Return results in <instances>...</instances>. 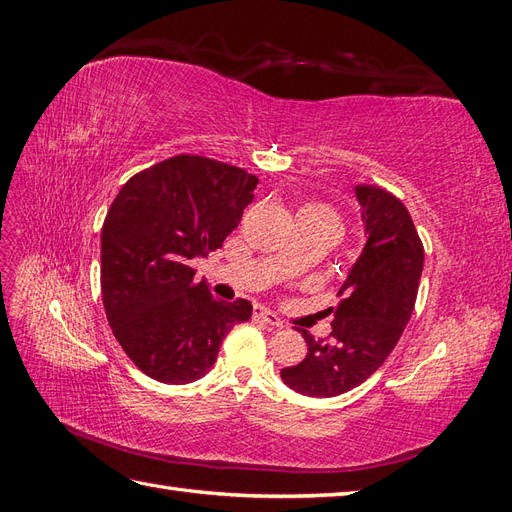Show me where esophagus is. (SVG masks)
Segmentation results:
<instances>
[{
    "label": "esophagus",
    "instance_id": "1",
    "mask_svg": "<svg viewBox=\"0 0 512 512\" xmlns=\"http://www.w3.org/2000/svg\"><path fill=\"white\" fill-rule=\"evenodd\" d=\"M254 318L269 324V327H275V329H282L284 327V322L277 318L275 314H271L269 309H265V307H254Z\"/></svg>",
    "mask_w": 512,
    "mask_h": 512
}]
</instances>
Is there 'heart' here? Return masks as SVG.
Masks as SVG:
<instances>
[{
	"label": "heart",
	"mask_w": 512,
	"mask_h": 512,
	"mask_svg": "<svg viewBox=\"0 0 512 512\" xmlns=\"http://www.w3.org/2000/svg\"><path fill=\"white\" fill-rule=\"evenodd\" d=\"M301 213H307V215H318V218H327V220H331V222L339 224V220H337V213H335L331 207H327V205H305V207L299 211V215H301Z\"/></svg>",
	"instance_id": "b5f03b06"
}]
</instances>
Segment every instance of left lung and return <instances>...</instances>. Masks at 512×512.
Listing matches in <instances>:
<instances>
[{"label": "left lung", "mask_w": 512, "mask_h": 512, "mask_svg": "<svg viewBox=\"0 0 512 512\" xmlns=\"http://www.w3.org/2000/svg\"><path fill=\"white\" fill-rule=\"evenodd\" d=\"M367 243L331 307V335L282 369V380L307 397H335L365 382L386 361L414 312L425 250L406 205L376 185H356Z\"/></svg>", "instance_id": "8db88e82"}]
</instances>
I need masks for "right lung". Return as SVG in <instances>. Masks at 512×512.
<instances>
[{
    "mask_svg": "<svg viewBox=\"0 0 512 512\" xmlns=\"http://www.w3.org/2000/svg\"><path fill=\"white\" fill-rule=\"evenodd\" d=\"M258 179L205 156L168 158L119 190L102 226V303L130 361L164 384L203 378L252 303L215 299L192 260L222 247Z\"/></svg>",
    "mask_w": 512,
    "mask_h": 512,
    "instance_id": "right-lung-1",
    "label": "right lung"
}]
</instances>
